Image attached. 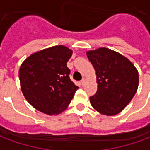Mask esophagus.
I'll use <instances>...</instances> for the list:
<instances>
[{"mask_svg": "<svg viewBox=\"0 0 150 150\" xmlns=\"http://www.w3.org/2000/svg\"><path fill=\"white\" fill-rule=\"evenodd\" d=\"M80 83H81L82 86H84L85 83H86V79H85L84 78L83 79H82L81 81H80Z\"/></svg>", "mask_w": 150, "mask_h": 150, "instance_id": "esophagus-1", "label": "esophagus"}]
</instances>
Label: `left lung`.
<instances>
[{"instance_id": "1", "label": "left lung", "mask_w": 150, "mask_h": 150, "mask_svg": "<svg viewBox=\"0 0 150 150\" xmlns=\"http://www.w3.org/2000/svg\"><path fill=\"white\" fill-rule=\"evenodd\" d=\"M94 67L97 91L90 97L95 110L104 116H115L132 100L139 84L138 71L129 59L106 47L88 50Z\"/></svg>"}]
</instances>
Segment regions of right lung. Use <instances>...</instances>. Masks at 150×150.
<instances>
[{
	"label": "right lung",
	"mask_w": 150,
	"mask_h": 150,
	"mask_svg": "<svg viewBox=\"0 0 150 150\" xmlns=\"http://www.w3.org/2000/svg\"><path fill=\"white\" fill-rule=\"evenodd\" d=\"M72 50L62 45L42 50L25 59L19 79L25 100L41 112L59 115L67 109L79 87L69 77L67 62Z\"/></svg>",
	"instance_id": "obj_1"
}]
</instances>
